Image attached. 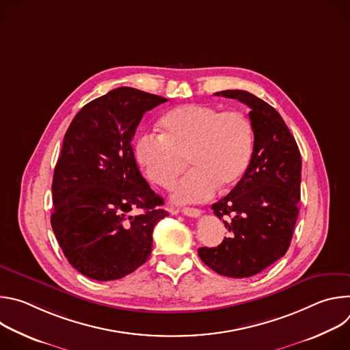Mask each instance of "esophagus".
Wrapping results in <instances>:
<instances>
[{
  "mask_svg": "<svg viewBox=\"0 0 350 350\" xmlns=\"http://www.w3.org/2000/svg\"><path fill=\"white\" fill-rule=\"evenodd\" d=\"M185 216H189V217H199L202 213L201 209H196V208H183L181 211Z\"/></svg>",
  "mask_w": 350,
  "mask_h": 350,
  "instance_id": "obj_1",
  "label": "esophagus"
}]
</instances>
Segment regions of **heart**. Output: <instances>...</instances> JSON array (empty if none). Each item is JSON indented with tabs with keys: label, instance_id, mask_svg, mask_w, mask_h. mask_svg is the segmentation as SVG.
<instances>
[{
	"label": "heart",
	"instance_id": "heart-1",
	"mask_svg": "<svg viewBox=\"0 0 350 350\" xmlns=\"http://www.w3.org/2000/svg\"><path fill=\"white\" fill-rule=\"evenodd\" d=\"M162 135L142 133L134 144V157L148 180L170 188L185 169L192 167L176 185V202H202L217 189L234 187L245 174L254 152V129L242 112L187 104L161 119Z\"/></svg>",
	"mask_w": 350,
	"mask_h": 350
}]
</instances>
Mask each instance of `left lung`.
Here are the masks:
<instances>
[{
  "mask_svg": "<svg viewBox=\"0 0 350 350\" xmlns=\"http://www.w3.org/2000/svg\"><path fill=\"white\" fill-rule=\"evenodd\" d=\"M251 108V162L231 192L212 205L230 231L216 247H199L201 260L217 274L245 278L259 274L288 251L301 201L302 159L280 113L242 90L216 92Z\"/></svg>",
  "mask_w": 350,
  "mask_h": 350,
  "instance_id": "1",
  "label": "left lung"
}]
</instances>
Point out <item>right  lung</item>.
<instances>
[{
  "label": "right lung",
  "mask_w": 350,
  "mask_h": 350,
  "mask_svg": "<svg viewBox=\"0 0 350 350\" xmlns=\"http://www.w3.org/2000/svg\"><path fill=\"white\" fill-rule=\"evenodd\" d=\"M167 99L119 87L72 120L53 180L51 226L68 262L96 281L123 278L152 251V232L169 216L141 176L131 139L144 113ZM133 210H139L131 215Z\"/></svg>",
  "instance_id": "right-lung-1"
}]
</instances>
